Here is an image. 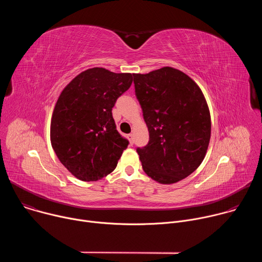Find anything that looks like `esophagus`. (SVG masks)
<instances>
[{
  "label": "esophagus",
  "instance_id": "esophagus-1",
  "mask_svg": "<svg viewBox=\"0 0 262 262\" xmlns=\"http://www.w3.org/2000/svg\"><path fill=\"white\" fill-rule=\"evenodd\" d=\"M127 138H128L129 144H130V145H133V144H134V135H133V134H129V135L127 136Z\"/></svg>",
  "mask_w": 262,
  "mask_h": 262
}]
</instances>
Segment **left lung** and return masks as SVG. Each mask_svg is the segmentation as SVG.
I'll list each match as a JSON object with an SVG mask.
<instances>
[{"label": "left lung", "instance_id": "obj_1", "mask_svg": "<svg viewBox=\"0 0 262 262\" xmlns=\"http://www.w3.org/2000/svg\"><path fill=\"white\" fill-rule=\"evenodd\" d=\"M134 84L149 132L148 144L137 149L143 170L161 184L176 183L207 152L211 120L204 94L188 74L169 66L134 73Z\"/></svg>", "mask_w": 262, "mask_h": 262}]
</instances>
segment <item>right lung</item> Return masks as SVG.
I'll use <instances>...</instances> for the list:
<instances>
[{
    "label": "right lung",
    "instance_id": "add662e5",
    "mask_svg": "<svg viewBox=\"0 0 262 262\" xmlns=\"http://www.w3.org/2000/svg\"><path fill=\"white\" fill-rule=\"evenodd\" d=\"M133 76L93 67L78 74L60 93L51 120V143L59 161L78 179L105 177L127 148L112 107L130 87Z\"/></svg>",
    "mask_w": 262,
    "mask_h": 262
}]
</instances>
